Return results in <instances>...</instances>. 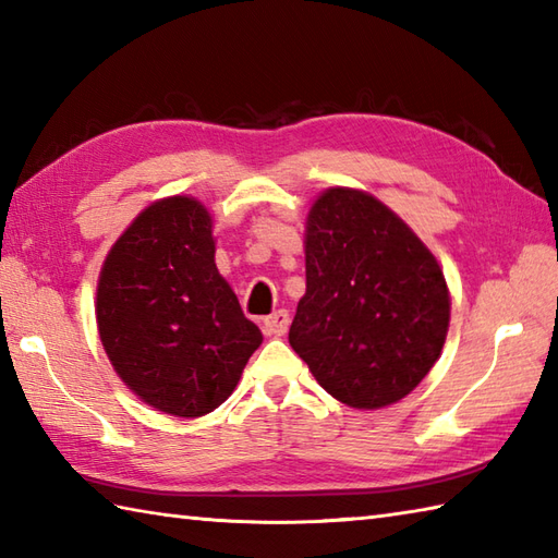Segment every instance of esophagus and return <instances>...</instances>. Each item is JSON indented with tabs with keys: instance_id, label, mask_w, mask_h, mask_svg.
Instances as JSON below:
<instances>
[{
	"instance_id": "34e87169",
	"label": "esophagus",
	"mask_w": 558,
	"mask_h": 558,
	"mask_svg": "<svg viewBox=\"0 0 558 558\" xmlns=\"http://www.w3.org/2000/svg\"><path fill=\"white\" fill-rule=\"evenodd\" d=\"M290 326V314L286 310H278L272 312L270 316H266L264 322H260V330H264V336H282Z\"/></svg>"
}]
</instances>
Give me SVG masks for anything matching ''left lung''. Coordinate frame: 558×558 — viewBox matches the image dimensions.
Returning <instances> with one entry per match:
<instances>
[{"instance_id": "1", "label": "left lung", "mask_w": 558, "mask_h": 558, "mask_svg": "<svg viewBox=\"0 0 558 558\" xmlns=\"http://www.w3.org/2000/svg\"><path fill=\"white\" fill-rule=\"evenodd\" d=\"M306 292L290 345L350 408L405 398L441 354L446 278L417 234L381 201L328 189L306 220Z\"/></svg>"}]
</instances>
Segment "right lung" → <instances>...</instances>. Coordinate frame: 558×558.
Segmentation results:
<instances>
[{"label":"right lung","mask_w":558,"mask_h":558,"mask_svg":"<svg viewBox=\"0 0 558 558\" xmlns=\"http://www.w3.org/2000/svg\"><path fill=\"white\" fill-rule=\"evenodd\" d=\"M210 228L198 201H158L117 240L98 282V330L114 372L174 417L228 400L264 340L216 268Z\"/></svg>","instance_id":"add662e5"}]
</instances>
